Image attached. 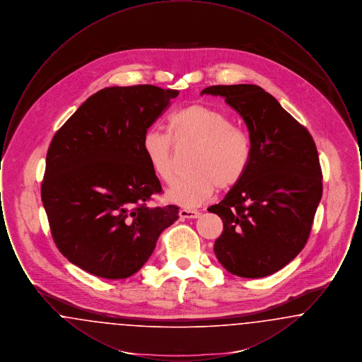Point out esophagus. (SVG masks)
<instances>
[{
    "label": "esophagus",
    "mask_w": 362,
    "mask_h": 362,
    "mask_svg": "<svg viewBox=\"0 0 362 362\" xmlns=\"http://www.w3.org/2000/svg\"><path fill=\"white\" fill-rule=\"evenodd\" d=\"M201 216L199 211L197 210H187V209H182L179 211V217L180 218H198Z\"/></svg>",
    "instance_id": "esophagus-1"
}]
</instances>
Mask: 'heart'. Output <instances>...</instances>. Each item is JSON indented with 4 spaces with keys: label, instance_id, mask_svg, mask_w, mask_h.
<instances>
[{
    "label": "heart",
    "instance_id": "obj_1",
    "mask_svg": "<svg viewBox=\"0 0 362 362\" xmlns=\"http://www.w3.org/2000/svg\"><path fill=\"white\" fill-rule=\"evenodd\" d=\"M170 134L149 130L142 139V149L153 173L168 186L175 183V146L197 148L189 161L191 175L179 182L168 199L180 206L205 204L217 187L230 189L238 185L248 168L251 138L233 126L232 119L218 110L191 104L171 115Z\"/></svg>",
    "mask_w": 362,
    "mask_h": 362
}]
</instances>
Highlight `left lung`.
Here are the masks:
<instances>
[{"label":"left lung","mask_w":362,"mask_h":362,"mask_svg":"<svg viewBox=\"0 0 362 362\" xmlns=\"http://www.w3.org/2000/svg\"><path fill=\"white\" fill-rule=\"evenodd\" d=\"M205 93L223 96L240 114L252 145L240 182L207 209L224 223L214 254L235 276L274 274L307 244L322 199L323 176L315 141L260 86H207L201 95Z\"/></svg>","instance_id":"obj_1"}]
</instances>
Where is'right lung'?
I'll return each mask as SVG.
<instances>
[{
  "label": "right lung",
  "instance_id": "1",
  "mask_svg": "<svg viewBox=\"0 0 362 362\" xmlns=\"http://www.w3.org/2000/svg\"><path fill=\"white\" fill-rule=\"evenodd\" d=\"M176 89L110 86L81 104L52 137L42 202L70 263L107 279L133 276L151 258L179 207L151 206L161 185L142 139Z\"/></svg>",
  "mask_w": 362,
  "mask_h": 362
}]
</instances>
